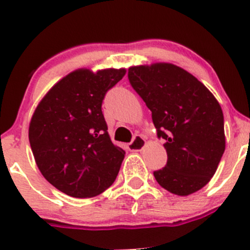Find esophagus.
<instances>
[{
	"label": "esophagus",
	"instance_id": "obj_1",
	"mask_svg": "<svg viewBox=\"0 0 250 250\" xmlns=\"http://www.w3.org/2000/svg\"><path fill=\"white\" fill-rule=\"evenodd\" d=\"M146 145V141L141 135H135L134 139L132 140V143L128 145L129 151H141Z\"/></svg>",
	"mask_w": 250,
	"mask_h": 250
}]
</instances>
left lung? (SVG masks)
I'll return each instance as SVG.
<instances>
[{
  "label": "left lung",
  "instance_id": "1",
  "mask_svg": "<svg viewBox=\"0 0 250 250\" xmlns=\"http://www.w3.org/2000/svg\"><path fill=\"white\" fill-rule=\"evenodd\" d=\"M128 78L166 140L167 165L153 172L169 192L188 196L210 181L225 151L224 115L210 90L169 62L132 66Z\"/></svg>",
  "mask_w": 250,
  "mask_h": 250
}]
</instances>
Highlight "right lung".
I'll return each mask as SVG.
<instances>
[{
  "label": "right lung",
  "mask_w": 250,
  "mask_h": 250,
  "mask_svg": "<svg viewBox=\"0 0 250 250\" xmlns=\"http://www.w3.org/2000/svg\"><path fill=\"white\" fill-rule=\"evenodd\" d=\"M125 69H78L55 83L40 102L29 140L40 172L62 192L90 198L109 188L125 151L113 145L102 111L105 94Z\"/></svg>",
  "instance_id": "obj_1"
}]
</instances>
